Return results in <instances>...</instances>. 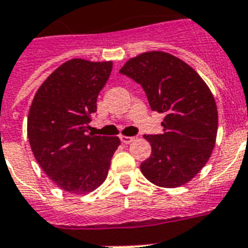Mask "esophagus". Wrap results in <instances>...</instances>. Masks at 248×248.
Masks as SVG:
<instances>
[{
	"mask_svg": "<svg viewBox=\"0 0 248 248\" xmlns=\"http://www.w3.org/2000/svg\"><path fill=\"white\" fill-rule=\"evenodd\" d=\"M120 140L124 143H130L135 140V137L132 136H120Z\"/></svg>",
	"mask_w": 248,
	"mask_h": 248,
	"instance_id": "34e87169",
	"label": "esophagus"
}]
</instances>
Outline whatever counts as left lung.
I'll return each mask as SVG.
<instances>
[{
	"label": "left lung",
	"instance_id": "left-lung-1",
	"mask_svg": "<svg viewBox=\"0 0 248 248\" xmlns=\"http://www.w3.org/2000/svg\"><path fill=\"white\" fill-rule=\"evenodd\" d=\"M120 73L142 87L153 111L165 114L163 134L143 136L153 150L141 171L163 188L186 184L205 165L216 142L218 113L209 88L188 64L163 51L141 54Z\"/></svg>",
	"mask_w": 248,
	"mask_h": 248
}]
</instances>
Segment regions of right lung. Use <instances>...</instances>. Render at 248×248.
Masks as SVG:
<instances>
[{"label": "right lung", "mask_w": 248, "mask_h": 248, "mask_svg": "<svg viewBox=\"0 0 248 248\" xmlns=\"http://www.w3.org/2000/svg\"><path fill=\"white\" fill-rule=\"evenodd\" d=\"M111 70L112 62L69 60L47 77L30 107L28 136L35 159L69 193H89L105 182L120 145L117 136L88 132Z\"/></svg>", "instance_id": "right-lung-1"}]
</instances>
